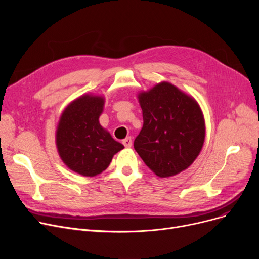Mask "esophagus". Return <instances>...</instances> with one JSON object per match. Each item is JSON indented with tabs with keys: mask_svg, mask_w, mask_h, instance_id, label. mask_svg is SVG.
<instances>
[{
	"mask_svg": "<svg viewBox=\"0 0 259 259\" xmlns=\"http://www.w3.org/2000/svg\"><path fill=\"white\" fill-rule=\"evenodd\" d=\"M122 145H124L126 148H130L132 146L131 138H126L124 141H122Z\"/></svg>",
	"mask_w": 259,
	"mask_h": 259,
	"instance_id": "34e87169",
	"label": "esophagus"
}]
</instances>
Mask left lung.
I'll use <instances>...</instances> for the list:
<instances>
[{"instance_id":"obj_1","label":"left lung","mask_w":259,"mask_h":259,"mask_svg":"<svg viewBox=\"0 0 259 259\" xmlns=\"http://www.w3.org/2000/svg\"><path fill=\"white\" fill-rule=\"evenodd\" d=\"M144 125L134 149L159 178L187 169L205 141V120L196 101L170 83L139 95Z\"/></svg>"}]
</instances>
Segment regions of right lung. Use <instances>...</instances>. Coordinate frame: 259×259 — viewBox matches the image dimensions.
<instances>
[{
  "label": "right lung",
  "instance_id": "obj_1",
  "mask_svg": "<svg viewBox=\"0 0 259 259\" xmlns=\"http://www.w3.org/2000/svg\"><path fill=\"white\" fill-rule=\"evenodd\" d=\"M104 99L83 95L63 112L57 130V146L61 158L74 172L95 176L110 165L124 146L114 141L100 125Z\"/></svg>",
  "mask_w": 259,
  "mask_h": 259
}]
</instances>
